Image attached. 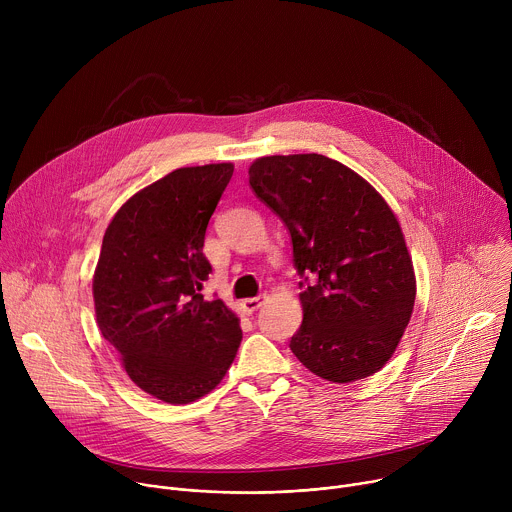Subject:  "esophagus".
I'll return each instance as SVG.
<instances>
[{"mask_svg":"<svg viewBox=\"0 0 512 512\" xmlns=\"http://www.w3.org/2000/svg\"><path fill=\"white\" fill-rule=\"evenodd\" d=\"M265 300H267V296L263 294V296H257V298H247V300H243L241 304H243L245 312H255V310L261 308V304H263Z\"/></svg>","mask_w":512,"mask_h":512,"instance_id":"34e87169","label":"esophagus"}]
</instances>
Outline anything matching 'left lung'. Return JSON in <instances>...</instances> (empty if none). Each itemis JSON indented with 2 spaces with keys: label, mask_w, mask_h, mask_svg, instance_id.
I'll return each mask as SVG.
<instances>
[{
  "label": "left lung",
  "mask_w": 512,
  "mask_h": 512,
  "mask_svg": "<svg viewBox=\"0 0 512 512\" xmlns=\"http://www.w3.org/2000/svg\"><path fill=\"white\" fill-rule=\"evenodd\" d=\"M249 184L289 231L304 320L289 348L308 371L352 383L393 356L413 312L415 275L397 216L344 164L269 156Z\"/></svg>",
  "instance_id": "1"
}]
</instances>
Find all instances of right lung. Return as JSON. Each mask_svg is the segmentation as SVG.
I'll return each instance as SVG.
<instances>
[{"label": "right lung", "mask_w": 512, "mask_h": 512, "mask_svg": "<svg viewBox=\"0 0 512 512\" xmlns=\"http://www.w3.org/2000/svg\"><path fill=\"white\" fill-rule=\"evenodd\" d=\"M233 164L180 168L133 194L109 223L93 279L97 324L129 379L166 403H190L223 381L239 318L206 302L202 253Z\"/></svg>", "instance_id": "1"}]
</instances>
